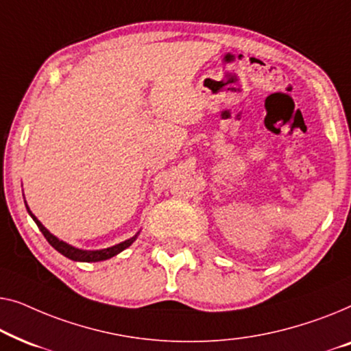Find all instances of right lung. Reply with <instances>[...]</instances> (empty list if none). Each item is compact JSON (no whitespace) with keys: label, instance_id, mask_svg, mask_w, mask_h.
Returning <instances> with one entry per match:
<instances>
[{"label":"right lung","instance_id":"obj_1","mask_svg":"<svg viewBox=\"0 0 351 351\" xmlns=\"http://www.w3.org/2000/svg\"><path fill=\"white\" fill-rule=\"evenodd\" d=\"M27 210H28L29 216H32V218L34 219V223H36V226L39 227V230L43 232V235L46 237V240L49 241V243H51L53 248L58 251V253H62L63 256H65V258L73 259V261H81V263H98V261L110 259V258H112V256H116L117 253H121L122 250L128 248V246H130L133 241L136 240V235H135V237H132V239H128L125 241H122V243L114 245V246H111V248H106V250H98V251L77 250V248H75V246L68 245V243H65V241L58 240L57 237H53L51 232L46 229V227H44L41 223H39V221L36 219V216H34L32 211H29L28 206H27Z\"/></svg>","mask_w":351,"mask_h":351}]
</instances>
